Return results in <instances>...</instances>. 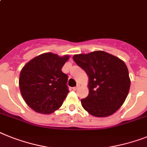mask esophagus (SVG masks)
Here are the masks:
<instances>
[{
  "instance_id": "esophagus-1",
  "label": "esophagus",
  "mask_w": 147,
  "mask_h": 147,
  "mask_svg": "<svg viewBox=\"0 0 147 147\" xmlns=\"http://www.w3.org/2000/svg\"><path fill=\"white\" fill-rule=\"evenodd\" d=\"M78 87H79V85H78V86H76V87H73V90H78Z\"/></svg>"
}]
</instances>
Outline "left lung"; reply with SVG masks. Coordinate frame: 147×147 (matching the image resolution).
I'll return each mask as SVG.
<instances>
[{"label":"left lung","mask_w":147,"mask_h":147,"mask_svg":"<svg viewBox=\"0 0 147 147\" xmlns=\"http://www.w3.org/2000/svg\"><path fill=\"white\" fill-rule=\"evenodd\" d=\"M72 58L89 78V94L81 101L83 108L98 117L115 113L124 103L130 88L125 63L103 51L75 55Z\"/></svg>","instance_id":"8db88e82"}]
</instances>
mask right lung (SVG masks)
Segmentation results:
<instances>
[{
	"instance_id": "add662e5",
	"label": "right lung",
	"mask_w": 147,
	"mask_h": 147,
	"mask_svg": "<svg viewBox=\"0 0 147 147\" xmlns=\"http://www.w3.org/2000/svg\"><path fill=\"white\" fill-rule=\"evenodd\" d=\"M69 58L44 53L30 60L19 76L21 94L36 112L50 114L59 109L67 96L68 76L61 69Z\"/></svg>"
}]
</instances>
